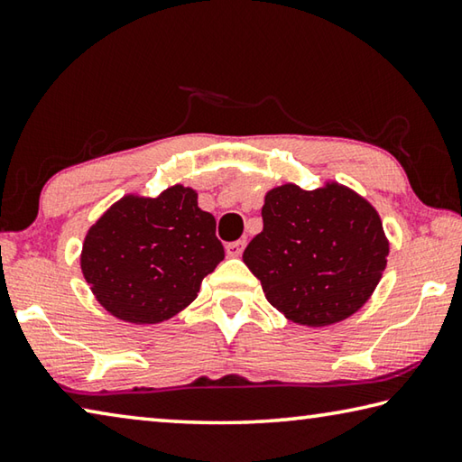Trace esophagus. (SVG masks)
I'll use <instances>...</instances> for the list:
<instances>
[{"label":"esophagus","mask_w":462,"mask_h":462,"mask_svg":"<svg viewBox=\"0 0 462 462\" xmlns=\"http://www.w3.org/2000/svg\"><path fill=\"white\" fill-rule=\"evenodd\" d=\"M245 245H247V241L245 239H239V241H231V244H226V255H231V257H239L241 254H244V249H245Z\"/></svg>","instance_id":"esophagus-1"}]
</instances>
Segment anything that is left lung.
I'll return each instance as SVG.
<instances>
[{
	"mask_svg": "<svg viewBox=\"0 0 462 462\" xmlns=\"http://www.w3.org/2000/svg\"><path fill=\"white\" fill-rule=\"evenodd\" d=\"M263 231L244 252L268 302L290 320L327 327L357 312L385 270L390 245L377 210L341 184L265 194Z\"/></svg>",
	"mask_w": 462,
	"mask_h": 462,
	"instance_id": "left-lung-1",
	"label": "left lung"
}]
</instances>
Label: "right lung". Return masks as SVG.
Wrapping results in <instances>:
<instances>
[{"label":"right lung","instance_id":"obj_1","mask_svg":"<svg viewBox=\"0 0 462 462\" xmlns=\"http://www.w3.org/2000/svg\"><path fill=\"white\" fill-rule=\"evenodd\" d=\"M215 226L192 189L176 184L158 199L125 197L88 229L80 268L113 317L153 325L189 306L223 262Z\"/></svg>","mask_w":462,"mask_h":462}]
</instances>
